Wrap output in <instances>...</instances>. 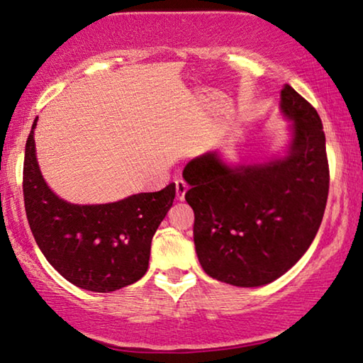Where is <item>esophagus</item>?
Listing matches in <instances>:
<instances>
[{
	"mask_svg": "<svg viewBox=\"0 0 363 363\" xmlns=\"http://www.w3.org/2000/svg\"><path fill=\"white\" fill-rule=\"evenodd\" d=\"M186 189H188V185H186L185 182H183V180H175V191H177V199L178 201L185 199Z\"/></svg>",
	"mask_w": 363,
	"mask_h": 363,
	"instance_id": "34e87169",
	"label": "esophagus"
}]
</instances>
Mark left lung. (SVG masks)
Returning <instances> with one entry per match:
<instances>
[{
    "instance_id": "obj_1",
    "label": "left lung",
    "mask_w": 363,
    "mask_h": 363,
    "mask_svg": "<svg viewBox=\"0 0 363 363\" xmlns=\"http://www.w3.org/2000/svg\"><path fill=\"white\" fill-rule=\"evenodd\" d=\"M281 111L292 120L284 157L232 167L214 150L183 170L199 263L208 276L237 287H259L286 274L325 214L330 167L320 115L289 84L281 91Z\"/></svg>"
}]
</instances>
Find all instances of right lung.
I'll use <instances>...</instances> for the list:
<instances>
[{"label": "right lung", "instance_id": "1", "mask_svg": "<svg viewBox=\"0 0 363 363\" xmlns=\"http://www.w3.org/2000/svg\"><path fill=\"white\" fill-rule=\"evenodd\" d=\"M33 120L26 143V214L47 261L66 281L91 292H113L146 274L150 242L174 204L175 185L108 204H71L43 180L35 155Z\"/></svg>", "mask_w": 363, "mask_h": 363}]
</instances>
